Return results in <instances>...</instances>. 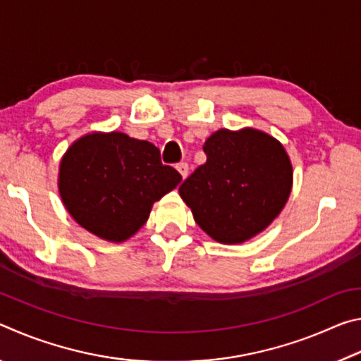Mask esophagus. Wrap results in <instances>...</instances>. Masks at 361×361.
I'll use <instances>...</instances> for the list:
<instances>
[{
  "label": "esophagus",
  "instance_id": "34e87169",
  "mask_svg": "<svg viewBox=\"0 0 361 361\" xmlns=\"http://www.w3.org/2000/svg\"><path fill=\"white\" fill-rule=\"evenodd\" d=\"M176 170H178V172L181 173L183 178H186V176H188V172H189V166H188L186 162H180L178 166H176Z\"/></svg>",
  "mask_w": 361,
  "mask_h": 361
}]
</instances>
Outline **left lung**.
Returning <instances> with one entry per match:
<instances>
[{"instance_id":"obj_1","label":"left lung","mask_w":361,"mask_h":361,"mask_svg":"<svg viewBox=\"0 0 361 361\" xmlns=\"http://www.w3.org/2000/svg\"><path fill=\"white\" fill-rule=\"evenodd\" d=\"M207 162L180 186L195 223L212 239L242 243L264 231L288 200L293 169L276 138L255 129L209 137Z\"/></svg>"}]
</instances>
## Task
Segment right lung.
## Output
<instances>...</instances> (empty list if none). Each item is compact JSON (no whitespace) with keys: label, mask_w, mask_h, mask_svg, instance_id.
<instances>
[{"label":"right lung","mask_w":361,"mask_h":361,"mask_svg":"<svg viewBox=\"0 0 361 361\" xmlns=\"http://www.w3.org/2000/svg\"><path fill=\"white\" fill-rule=\"evenodd\" d=\"M181 181L154 145L126 133H90L60 162L59 189L76 221L92 234L122 242L142 228L151 207Z\"/></svg>","instance_id":"1"}]
</instances>
